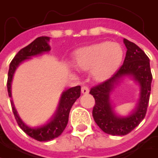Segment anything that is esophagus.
<instances>
[{
	"instance_id": "1",
	"label": "esophagus",
	"mask_w": 158,
	"mask_h": 158,
	"mask_svg": "<svg viewBox=\"0 0 158 158\" xmlns=\"http://www.w3.org/2000/svg\"><path fill=\"white\" fill-rule=\"evenodd\" d=\"M89 91V88H88L87 86H83V87L81 88V92H82L83 94H88Z\"/></svg>"
}]
</instances>
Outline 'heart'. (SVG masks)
<instances>
[{"mask_svg":"<svg viewBox=\"0 0 158 158\" xmlns=\"http://www.w3.org/2000/svg\"><path fill=\"white\" fill-rule=\"evenodd\" d=\"M123 57L122 47L113 42H100L77 50L75 63L82 70H90L98 81L110 78L119 69Z\"/></svg>","mask_w":158,"mask_h":158,"instance_id":"1","label":"heart"}]
</instances>
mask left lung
I'll return each instance as SVG.
<instances>
[{"label":"left lung","mask_w":158,"mask_h":158,"mask_svg":"<svg viewBox=\"0 0 158 158\" xmlns=\"http://www.w3.org/2000/svg\"><path fill=\"white\" fill-rule=\"evenodd\" d=\"M127 48L122 67L104 82L90 89L95 99L92 116L98 126L111 135H125L132 132L144 118L151 92L152 73L149 58L138 46L123 39ZM124 77H131L140 86V98L136 109L128 116H119L110 103V94L114 86Z\"/></svg>","instance_id":"obj_1"}]
</instances>
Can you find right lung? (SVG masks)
I'll return each instance as SVG.
<instances>
[{
  "label": "right lung",
  "instance_id": "right-lung-1",
  "mask_svg": "<svg viewBox=\"0 0 158 158\" xmlns=\"http://www.w3.org/2000/svg\"><path fill=\"white\" fill-rule=\"evenodd\" d=\"M49 37L48 36H40L37 37L35 40H34L30 45L27 47L21 49L14 59L12 60L9 68V72H8V80H7V89H8V95L9 97L12 98V92H11V85H12V80L14 74L15 72L16 69L18 66L23 62L26 59L31 58L32 56H35L38 55H41L45 52L50 51V47L48 45L49 42ZM80 96V86H76L73 88H70L67 90H65L60 98L58 107L56 110V113L54 116L51 118V120L48 122V123L32 128L28 125H26L20 116L17 113L15 104L13 101L11 100V104H12V109L13 112L15 114L16 122L20 128L30 137L37 140V141H49L52 140L57 136H59L63 131L65 130L68 122H69V111L74 104V102L79 99Z\"/></svg>",
  "mask_w": 158,
  "mask_h": 158
}]
</instances>
